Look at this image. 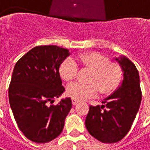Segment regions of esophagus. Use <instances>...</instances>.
Wrapping results in <instances>:
<instances>
[{
    "mask_svg": "<svg viewBox=\"0 0 150 150\" xmlns=\"http://www.w3.org/2000/svg\"><path fill=\"white\" fill-rule=\"evenodd\" d=\"M78 102H79V101L77 100H75V99H72V103H73V105H76Z\"/></svg>",
    "mask_w": 150,
    "mask_h": 150,
    "instance_id": "34e87169",
    "label": "esophagus"
}]
</instances>
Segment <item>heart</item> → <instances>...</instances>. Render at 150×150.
<instances>
[{
    "mask_svg": "<svg viewBox=\"0 0 150 150\" xmlns=\"http://www.w3.org/2000/svg\"><path fill=\"white\" fill-rule=\"evenodd\" d=\"M74 59L83 67L92 70L88 85L73 83L67 88V95L77 100H82L96 96L98 91L101 95L113 92L119 86L122 78L120 69L115 64H109L107 58L97 52L77 54ZM72 58H67L59 68V74L66 81H73L77 77L78 67Z\"/></svg>",
    "mask_w": 150,
    "mask_h": 150,
    "instance_id": "1",
    "label": "heart"
}]
</instances>
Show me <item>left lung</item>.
I'll list each match as a JSON object with an SVG mask.
<instances>
[{"instance_id":"left-lung-1","label":"left lung","mask_w":150,"mask_h":150,"mask_svg":"<svg viewBox=\"0 0 150 150\" xmlns=\"http://www.w3.org/2000/svg\"><path fill=\"white\" fill-rule=\"evenodd\" d=\"M123 72L118 89L102 101L103 105L92 106L85 121L89 133L102 143H116L132 127L141 102L140 77L135 64L129 59H115Z\"/></svg>"}]
</instances>
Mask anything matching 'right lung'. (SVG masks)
Segmentation results:
<instances>
[{
	"label": "right lung",
	"mask_w": 150,
	"mask_h": 150,
	"mask_svg": "<svg viewBox=\"0 0 150 150\" xmlns=\"http://www.w3.org/2000/svg\"><path fill=\"white\" fill-rule=\"evenodd\" d=\"M69 55V50L57 45H39L14 66L9 86L10 108L19 130L35 143L59 136L72 108L70 98L51 105L65 91L59 67Z\"/></svg>",
	"instance_id": "1"
}]
</instances>
